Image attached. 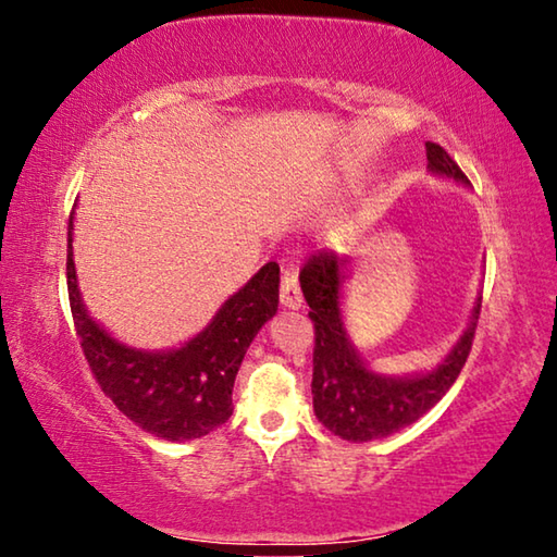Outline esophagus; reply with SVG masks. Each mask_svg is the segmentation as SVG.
Listing matches in <instances>:
<instances>
[{
	"label": "esophagus",
	"instance_id": "1",
	"mask_svg": "<svg viewBox=\"0 0 557 557\" xmlns=\"http://www.w3.org/2000/svg\"><path fill=\"white\" fill-rule=\"evenodd\" d=\"M280 301H282V307H287V309L301 307V292H299V280H297L295 270H285V275H282Z\"/></svg>",
	"mask_w": 557,
	"mask_h": 557
}]
</instances>
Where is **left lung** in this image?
<instances>
[{"mask_svg": "<svg viewBox=\"0 0 557 557\" xmlns=\"http://www.w3.org/2000/svg\"><path fill=\"white\" fill-rule=\"evenodd\" d=\"M428 169L437 176L469 186V178L445 149L428 143ZM348 280V260L336 252H319L299 272L301 295L314 322L312 395L319 422L348 442H371L412 425L442 400L474 342L482 297L471 309L469 326L437 369L414 375H383L371 371L346 334L342 314V285Z\"/></svg>", "mask_w": 557, "mask_h": 557, "instance_id": "8db88e82", "label": "left lung"}]
</instances>
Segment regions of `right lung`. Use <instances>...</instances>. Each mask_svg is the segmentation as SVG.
<instances>
[{
	"label": "right lung",
	"instance_id": "1",
	"mask_svg": "<svg viewBox=\"0 0 557 557\" xmlns=\"http://www.w3.org/2000/svg\"><path fill=\"white\" fill-rule=\"evenodd\" d=\"M73 215L69 221V299L75 334L102 393L135 425L169 442L196 440L221 428L233 414V383L243 356L280 301L277 262L262 265L211 324L169 351H143L120 344L81 299L73 265Z\"/></svg>",
	"mask_w": 557,
	"mask_h": 557
}]
</instances>
